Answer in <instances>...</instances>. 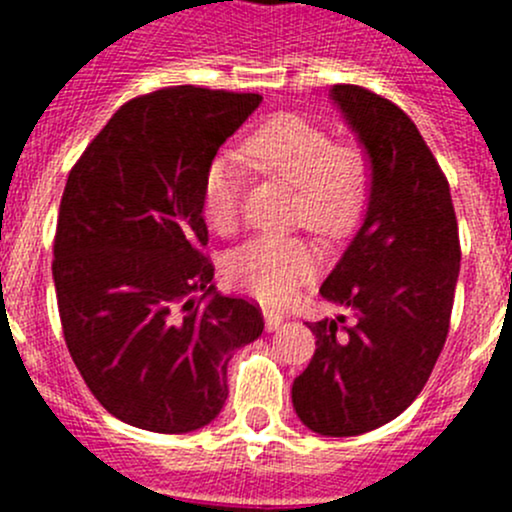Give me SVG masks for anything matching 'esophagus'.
<instances>
[{"label":"esophagus","mask_w":512,"mask_h":512,"mask_svg":"<svg viewBox=\"0 0 512 512\" xmlns=\"http://www.w3.org/2000/svg\"><path fill=\"white\" fill-rule=\"evenodd\" d=\"M262 314H265V324L270 332H275V329L285 322V312H280V309H275V307H265L262 309Z\"/></svg>","instance_id":"1"}]
</instances>
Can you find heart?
I'll list each match as a JSON object with an SVG mask.
<instances>
[{
    "mask_svg": "<svg viewBox=\"0 0 512 512\" xmlns=\"http://www.w3.org/2000/svg\"><path fill=\"white\" fill-rule=\"evenodd\" d=\"M252 170L297 188L292 220L324 237H342L359 220L369 195L364 153L337 146L327 128L285 113L257 128L242 146ZM245 168L232 156L210 160L203 175V215L213 230L232 232L240 220ZM317 270V250L297 235H260L227 257V277L265 302H285Z\"/></svg>",
    "mask_w": 512,
    "mask_h": 512,
    "instance_id": "b5f03b06",
    "label": "heart"
}]
</instances>
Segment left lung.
<instances>
[{"label": "left lung", "mask_w": 512, "mask_h": 512, "mask_svg": "<svg viewBox=\"0 0 512 512\" xmlns=\"http://www.w3.org/2000/svg\"><path fill=\"white\" fill-rule=\"evenodd\" d=\"M329 96L371 160L369 205L319 287L352 322H309L317 349L292 404L304 426L339 438L384 426L426 386L448 337L461 242L448 180L416 123L361 86Z\"/></svg>", "instance_id": "8db88e82"}]
</instances>
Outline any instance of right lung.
Here are the masks:
<instances>
[{
    "label": "right lung",
    "instance_id": "right-lung-1",
    "mask_svg": "<svg viewBox=\"0 0 512 512\" xmlns=\"http://www.w3.org/2000/svg\"><path fill=\"white\" fill-rule=\"evenodd\" d=\"M260 101L198 86L131 98L71 168L51 262L61 329L91 394L123 423L208 426L232 352L265 329L255 302L210 285L200 200L205 168Z\"/></svg>",
    "mask_w": 512,
    "mask_h": 512
}]
</instances>
